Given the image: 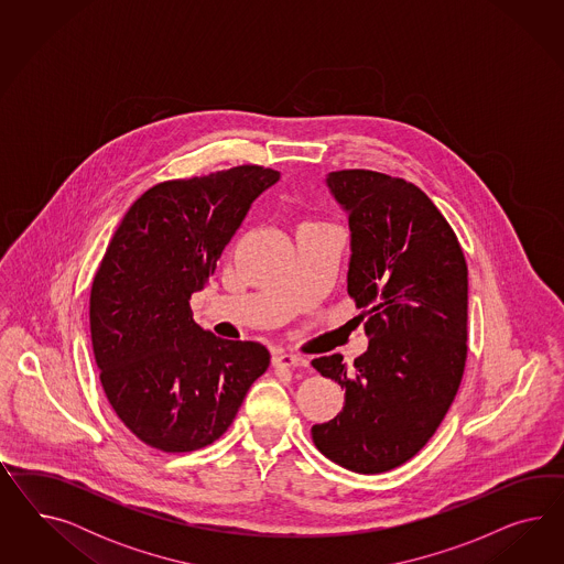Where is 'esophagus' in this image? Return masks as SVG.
I'll return each instance as SVG.
<instances>
[{"label": "esophagus", "instance_id": "1", "mask_svg": "<svg viewBox=\"0 0 564 564\" xmlns=\"http://www.w3.org/2000/svg\"><path fill=\"white\" fill-rule=\"evenodd\" d=\"M273 364L276 368H306L307 366L306 359L293 356V354H285V351L276 354L273 358Z\"/></svg>", "mask_w": 564, "mask_h": 564}]
</instances>
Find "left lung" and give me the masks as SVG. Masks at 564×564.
<instances>
[{
  "mask_svg": "<svg viewBox=\"0 0 564 564\" xmlns=\"http://www.w3.org/2000/svg\"><path fill=\"white\" fill-rule=\"evenodd\" d=\"M326 186L349 217L347 293L361 307L368 349L312 359L345 389L343 411L312 426L330 462L356 474L394 469L434 436L467 359V262L459 239L417 186L343 170Z\"/></svg>",
  "mask_w": 564,
  "mask_h": 564,
  "instance_id": "8db88e82",
  "label": "left lung"
}]
</instances>
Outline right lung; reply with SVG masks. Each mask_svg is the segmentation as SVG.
I'll return each mask as SVG.
<instances>
[{"instance_id":"1","label":"right lung","mask_w":564,"mask_h":564,"mask_svg":"<svg viewBox=\"0 0 564 564\" xmlns=\"http://www.w3.org/2000/svg\"><path fill=\"white\" fill-rule=\"evenodd\" d=\"M279 177L239 165L161 182L130 206L107 246L90 290L95 361L118 417L156 451L215 443L271 364L264 345L196 325L189 297Z\"/></svg>"}]
</instances>
